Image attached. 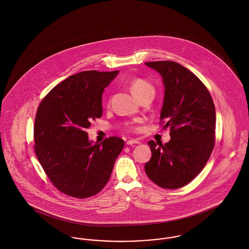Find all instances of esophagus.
Returning a JSON list of instances; mask_svg holds the SVG:
<instances>
[{
	"instance_id": "34e87169",
	"label": "esophagus",
	"mask_w": 249,
	"mask_h": 249,
	"mask_svg": "<svg viewBox=\"0 0 249 249\" xmlns=\"http://www.w3.org/2000/svg\"><path fill=\"white\" fill-rule=\"evenodd\" d=\"M139 142L137 141V140H135V139H130V140H128L127 142H126V144L127 145H129V146H133L134 144H138Z\"/></svg>"
}]
</instances>
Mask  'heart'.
I'll return each instance as SVG.
<instances>
[{
  "mask_svg": "<svg viewBox=\"0 0 249 249\" xmlns=\"http://www.w3.org/2000/svg\"><path fill=\"white\" fill-rule=\"evenodd\" d=\"M130 90L137 99L149 92H154V88L151 83L142 79V78H134L130 83ZM139 122V120H135V123ZM130 128L134 129V125H131Z\"/></svg>",
  "mask_w": 249,
  "mask_h": 249,
  "instance_id": "b5f03b06",
  "label": "heart"
}]
</instances>
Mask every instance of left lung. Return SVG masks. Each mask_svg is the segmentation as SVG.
<instances>
[{
    "instance_id": "1",
    "label": "left lung",
    "mask_w": 249,
    "mask_h": 249,
    "mask_svg": "<svg viewBox=\"0 0 249 249\" xmlns=\"http://www.w3.org/2000/svg\"><path fill=\"white\" fill-rule=\"evenodd\" d=\"M155 70L165 88L160 119L170 128L166 144L149 141L152 158L145 164L148 177L164 189H179L193 180L207 164L215 141L216 113L203 82L183 65L171 61L145 63Z\"/></svg>"
}]
</instances>
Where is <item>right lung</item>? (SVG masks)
Wrapping results in <instances>:
<instances>
[{
	"label": "right lung",
	"instance_id": "1",
	"mask_svg": "<svg viewBox=\"0 0 249 249\" xmlns=\"http://www.w3.org/2000/svg\"><path fill=\"white\" fill-rule=\"evenodd\" d=\"M119 71H84L54 87L38 106L35 153L53 185L69 196L87 198L110 179L124 141L112 136L100 144L86 129L102 115V94Z\"/></svg>",
	"mask_w": 249,
	"mask_h": 249
}]
</instances>
